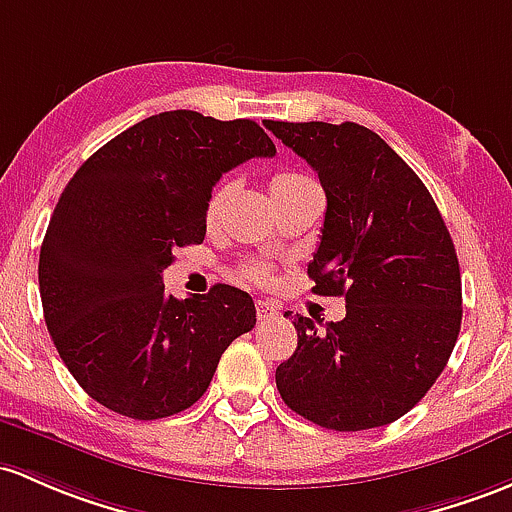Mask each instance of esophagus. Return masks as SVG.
<instances>
[{
  "mask_svg": "<svg viewBox=\"0 0 512 512\" xmlns=\"http://www.w3.org/2000/svg\"><path fill=\"white\" fill-rule=\"evenodd\" d=\"M256 317H258V322L276 320L278 305H276V302H271V300H256Z\"/></svg>",
  "mask_w": 512,
  "mask_h": 512,
  "instance_id": "obj_1",
  "label": "esophagus"
}]
</instances>
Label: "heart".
Wrapping results in <instances>:
<instances>
[{
    "label": "heart",
    "mask_w": 512,
    "mask_h": 512,
    "mask_svg": "<svg viewBox=\"0 0 512 512\" xmlns=\"http://www.w3.org/2000/svg\"><path fill=\"white\" fill-rule=\"evenodd\" d=\"M310 185L312 183L305 178V175L276 173L271 180H268V192H271L273 205L278 207L280 202L290 200V197L298 195V192H302L305 188H310ZM232 195H234L232 183H222L212 190L210 200H207V210H205L207 224H214L219 217H222L224 207L229 205ZM239 276L251 280V283H268V280H271V271H268L266 266H258V263H246V266L239 268Z\"/></svg>",
    "instance_id": "obj_1"
}]
</instances>
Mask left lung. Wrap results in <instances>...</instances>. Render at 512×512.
Instances as JSON below:
<instances>
[{"instance_id": "8db88e82", "label": "left lung", "mask_w": 512, "mask_h": 512, "mask_svg": "<svg viewBox=\"0 0 512 512\" xmlns=\"http://www.w3.org/2000/svg\"><path fill=\"white\" fill-rule=\"evenodd\" d=\"M320 175L327 212L307 276L344 295L320 332L295 317L298 349L276 368L280 398L337 432L395 422L447 366L461 327V273L442 214L408 163L354 122H263ZM290 312H285L288 317Z\"/></svg>"}]
</instances>
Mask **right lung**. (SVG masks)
Listing matches in <instances>:
<instances>
[{
    "mask_svg": "<svg viewBox=\"0 0 512 512\" xmlns=\"http://www.w3.org/2000/svg\"><path fill=\"white\" fill-rule=\"evenodd\" d=\"M271 156L251 119L175 109L114 136L65 185L38 258L43 317L63 364L104 408L134 420L188 410L224 349L254 329L244 290L219 283L178 300L161 276L178 246L205 239L222 173Z\"/></svg>",
    "mask_w": 512,
    "mask_h": 512,
    "instance_id": "obj_1",
    "label": "right lung"
}]
</instances>
